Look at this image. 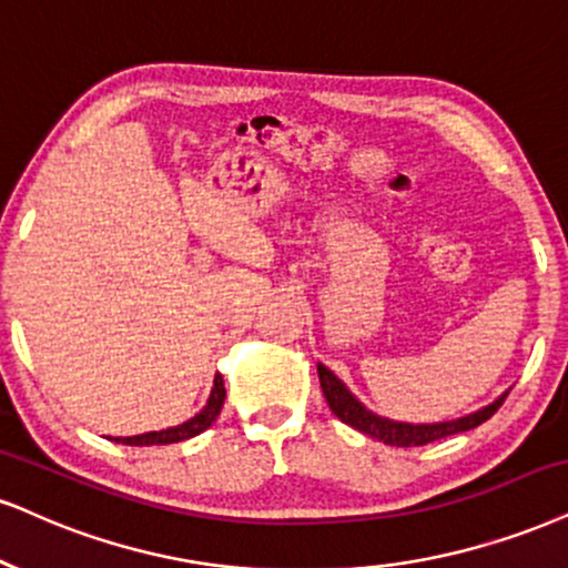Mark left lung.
I'll list each match as a JSON object with an SVG mask.
<instances>
[{
    "label": "left lung",
    "instance_id": "obj_1",
    "mask_svg": "<svg viewBox=\"0 0 568 568\" xmlns=\"http://www.w3.org/2000/svg\"><path fill=\"white\" fill-rule=\"evenodd\" d=\"M318 379H321V389H324L328 408H332V413L339 418L342 424L353 426V429L368 434V437L379 439V443L392 445V447L429 445V443H434V439H443V437H450V434L474 429V426L485 424L487 418H493L495 410H498L503 400L508 397V392H506V395H500L498 400L489 403L487 408H481L477 413H468V416L455 418V422L400 424V422H389V418H382V416H376V413H371L366 405H361L358 400H355L353 392H349L345 384H342L326 366H321V363H318Z\"/></svg>",
    "mask_w": 568,
    "mask_h": 568
}]
</instances>
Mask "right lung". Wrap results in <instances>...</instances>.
<instances>
[{
    "mask_svg": "<svg viewBox=\"0 0 568 568\" xmlns=\"http://www.w3.org/2000/svg\"><path fill=\"white\" fill-rule=\"evenodd\" d=\"M223 400H226V387H223V376L219 374L213 382V392H210V400L205 408H202L197 416L189 418V422L173 426V429H163V432H146V434H136V437H115V443L123 445H173V443H184V439L194 437V434L205 432L210 424L219 418V413L223 408Z\"/></svg>",
    "mask_w": 568,
    "mask_h": 568,
    "instance_id": "obj_1",
    "label": "right lung"
}]
</instances>
